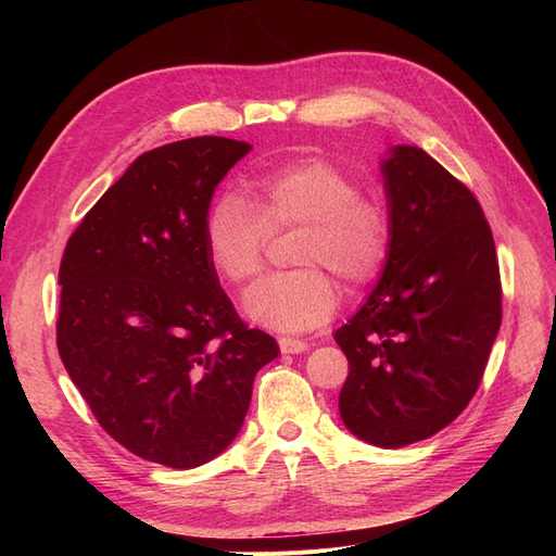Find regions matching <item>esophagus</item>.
Returning <instances> with one entry per match:
<instances>
[{"mask_svg": "<svg viewBox=\"0 0 556 556\" xmlns=\"http://www.w3.org/2000/svg\"><path fill=\"white\" fill-rule=\"evenodd\" d=\"M278 343H280V350L285 352V355H301V352L308 350V343H306V341L290 339V336H282V339H280Z\"/></svg>", "mask_w": 556, "mask_h": 556, "instance_id": "1", "label": "esophagus"}]
</instances>
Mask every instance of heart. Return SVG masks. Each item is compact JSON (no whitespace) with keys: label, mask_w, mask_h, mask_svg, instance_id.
<instances>
[{"label":"heart","mask_w":556,"mask_h":556,"mask_svg":"<svg viewBox=\"0 0 556 556\" xmlns=\"http://www.w3.org/2000/svg\"><path fill=\"white\" fill-rule=\"evenodd\" d=\"M252 204L239 194L215 201L206 220V252L229 285H248L264 268L268 233L304 227L294 262L250 290L252 323L282 333L311 331L339 308V276L350 288L371 282L390 257L392 215L382 199L362 194L357 180L327 160H296L248 178ZM328 270L325 273L324 268Z\"/></svg>","instance_id":"1"}]
</instances>
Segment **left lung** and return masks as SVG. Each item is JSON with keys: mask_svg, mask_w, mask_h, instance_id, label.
<instances>
[{"mask_svg": "<svg viewBox=\"0 0 556 556\" xmlns=\"http://www.w3.org/2000/svg\"><path fill=\"white\" fill-rule=\"evenodd\" d=\"M392 248L364 306L333 333L350 374L343 425L378 447L445 429L478 392L501 327L492 229L462 180L417 146L380 164Z\"/></svg>", "mask_w": 556, "mask_h": 556, "instance_id": "left-lung-1", "label": "left lung"}]
</instances>
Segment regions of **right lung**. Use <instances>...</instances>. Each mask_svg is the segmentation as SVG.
I'll return each mask as SVG.
<instances>
[{
  "label": "right lung",
  "mask_w": 556,
  "mask_h": 556,
  "mask_svg": "<svg viewBox=\"0 0 556 556\" xmlns=\"http://www.w3.org/2000/svg\"><path fill=\"white\" fill-rule=\"evenodd\" d=\"M250 143L194 137L139 155L83 217L60 264L58 350L102 429L141 459L194 468L237 439L280 355L206 252L211 197Z\"/></svg>",
  "instance_id": "obj_1"
}]
</instances>
